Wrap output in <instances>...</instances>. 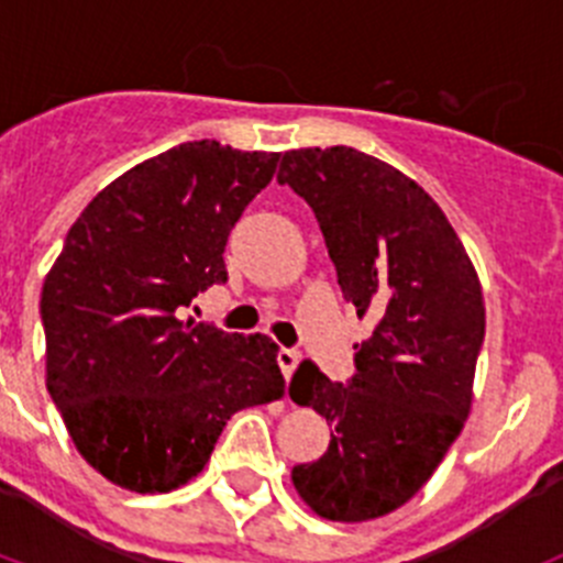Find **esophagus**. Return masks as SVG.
<instances>
[{
  "instance_id": "34e87169",
  "label": "esophagus",
  "mask_w": 563,
  "mask_h": 563,
  "mask_svg": "<svg viewBox=\"0 0 563 563\" xmlns=\"http://www.w3.org/2000/svg\"><path fill=\"white\" fill-rule=\"evenodd\" d=\"M276 361H278V366H282V375L290 380L292 372H296V366H298V361H301V355H298L296 350H287V346H282V350H278Z\"/></svg>"
}]
</instances>
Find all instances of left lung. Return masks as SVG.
Returning a JSON list of instances; mask_svg holds the SVG:
<instances>
[{"instance_id":"obj_1","label":"left lung","mask_w":563,"mask_h":563,"mask_svg":"<svg viewBox=\"0 0 563 563\" xmlns=\"http://www.w3.org/2000/svg\"><path fill=\"white\" fill-rule=\"evenodd\" d=\"M278 183L312 208L343 298L375 324L350 383L312 361L292 375V400L332 426L327 454L292 467V485L321 519L369 521L406 505L465 426L485 338L479 276L442 208L372 154L292 148Z\"/></svg>"}]
</instances>
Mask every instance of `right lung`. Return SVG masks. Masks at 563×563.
Returning <instances> with one entry per match:
<instances>
[{
	"mask_svg": "<svg viewBox=\"0 0 563 563\" xmlns=\"http://www.w3.org/2000/svg\"><path fill=\"white\" fill-rule=\"evenodd\" d=\"M276 163L180 143L109 183L69 228L42 287L47 391L78 454L114 485H186L239 409L285 395L271 338L180 318L228 282V233Z\"/></svg>",
	"mask_w": 563,
	"mask_h": 563,
	"instance_id": "1",
	"label": "right lung"
}]
</instances>
